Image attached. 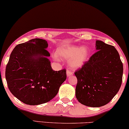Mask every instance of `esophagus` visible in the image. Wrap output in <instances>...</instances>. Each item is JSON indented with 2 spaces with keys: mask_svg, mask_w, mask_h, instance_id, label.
Segmentation results:
<instances>
[{
  "mask_svg": "<svg viewBox=\"0 0 129 129\" xmlns=\"http://www.w3.org/2000/svg\"><path fill=\"white\" fill-rule=\"evenodd\" d=\"M67 76H68V77H69V76H71L73 75V73L69 70H67Z\"/></svg>",
  "mask_w": 129,
  "mask_h": 129,
  "instance_id": "1",
  "label": "esophagus"
}]
</instances>
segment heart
<instances>
[{"label": "heart", "instance_id": "1", "mask_svg": "<svg viewBox=\"0 0 129 129\" xmlns=\"http://www.w3.org/2000/svg\"><path fill=\"white\" fill-rule=\"evenodd\" d=\"M56 56L68 60L69 66L73 69H78L82 67L89 56V50L87 47L67 45L60 47L57 49ZM54 58H57L54 56Z\"/></svg>", "mask_w": 129, "mask_h": 129}]
</instances>
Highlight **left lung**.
I'll use <instances>...</instances> for the list:
<instances>
[{
  "label": "left lung",
  "instance_id": "1",
  "mask_svg": "<svg viewBox=\"0 0 129 129\" xmlns=\"http://www.w3.org/2000/svg\"><path fill=\"white\" fill-rule=\"evenodd\" d=\"M96 52L75 75L77 79L76 97L83 105L105 106L119 91L123 76V64L115 47L96 41Z\"/></svg>",
  "mask_w": 129,
  "mask_h": 129
}]
</instances>
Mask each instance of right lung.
<instances>
[{
  "instance_id": "obj_1",
  "label": "right lung",
  "mask_w": 129,
  "mask_h": 129,
  "mask_svg": "<svg viewBox=\"0 0 129 129\" xmlns=\"http://www.w3.org/2000/svg\"><path fill=\"white\" fill-rule=\"evenodd\" d=\"M46 40L34 38L15 47L6 66V79L12 94L28 105L51 101L67 79L66 69L54 71Z\"/></svg>"
}]
</instances>
